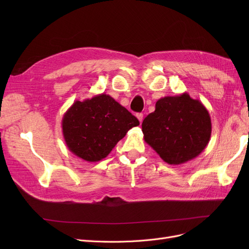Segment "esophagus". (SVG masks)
<instances>
[{"instance_id": "esophagus-1", "label": "esophagus", "mask_w": 249, "mask_h": 249, "mask_svg": "<svg viewBox=\"0 0 249 249\" xmlns=\"http://www.w3.org/2000/svg\"><path fill=\"white\" fill-rule=\"evenodd\" d=\"M136 117L138 118V120H139L140 124H141V123H142V120H143V114H142V113H137V114H136Z\"/></svg>"}]
</instances>
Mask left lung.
<instances>
[{
    "label": "left lung",
    "mask_w": 249,
    "mask_h": 249,
    "mask_svg": "<svg viewBox=\"0 0 249 249\" xmlns=\"http://www.w3.org/2000/svg\"><path fill=\"white\" fill-rule=\"evenodd\" d=\"M144 141L161 159L178 165L196 158L206 148L212 133L208 110L187 92L165 96L142 123Z\"/></svg>",
    "instance_id": "8db88e82"
}]
</instances>
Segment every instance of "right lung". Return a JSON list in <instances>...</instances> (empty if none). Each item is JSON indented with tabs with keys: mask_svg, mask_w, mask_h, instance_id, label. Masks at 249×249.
I'll return each mask as SVG.
<instances>
[{
	"mask_svg": "<svg viewBox=\"0 0 249 249\" xmlns=\"http://www.w3.org/2000/svg\"><path fill=\"white\" fill-rule=\"evenodd\" d=\"M139 120L108 94L76 101L62 118V132L71 152L87 162L106 158Z\"/></svg>",
	"mask_w": 249,
	"mask_h": 249,
	"instance_id": "add662e5",
	"label": "right lung"
}]
</instances>
